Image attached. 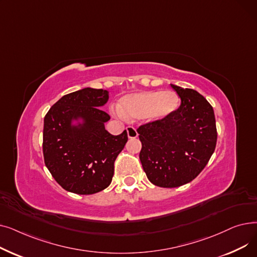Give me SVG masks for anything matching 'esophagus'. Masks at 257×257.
Returning a JSON list of instances; mask_svg holds the SVG:
<instances>
[{"label": "esophagus", "instance_id": "obj_1", "mask_svg": "<svg viewBox=\"0 0 257 257\" xmlns=\"http://www.w3.org/2000/svg\"><path fill=\"white\" fill-rule=\"evenodd\" d=\"M126 130H127V136H128L129 139H137L139 137V133H138L137 129L134 128V127L128 126L126 128Z\"/></svg>", "mask_w": 257, "mask_h": 257}]
</instances>
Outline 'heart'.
Masks as SVG:
<instances>
[{
  "instance_id": "1",
  "label": "heart",
  "mask_w": 257,
  "mask_h": 257,
  "mask_svg": "<svg viewBox=\"0 0 257 257\" xmlns=\"http://www.w3.org/2000/svg\"><path fill=\"white\" fill-rule=\"evenodd\" d=\"M180 98L173 90H143L121 98L115 111L127 118L161 120L178 109Z\"/></svg>"
}]
</instances>
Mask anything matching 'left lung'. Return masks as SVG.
<instances>
[{
	"mask_svg": "<svg viewBox=\"0 0 257 257\" xmlns=\"http://www.w3.org/2000/svg\"><path fill=\"white\" fill-rule=\"evenodd\" d=\"M171 85L181 98L180 107L138 129L143 169L148 179L160 187H177L195 179L217 144L211 105L197 90Z\"/></svg>",
	"mask_w": 257,
	"mask_h": 257,
	"instance_id": "8db88e82",
	"label": "left lung"
}]
</instances>
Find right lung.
Wrapping results in <instances>:
<instances>
[{
  "label": "right lung",
  "mask_w": 257,
  "mask_h": 257,
  "mask_svg": "<svg viewBox=\"0 0 257 257\" xmlns=\"http://www.w3.org/2000/svg\"><path fill=\"white\" fill-rule=\"evenodd\" d=\"M108 99V90L85 87L60 98L45 116V164L67 192L91 195L111 183L128 137L126 130L112 136L105 129L110 116L102 107Z\"/></svg>",
  "instance_id": "right-lung-1"
}]
</instances>
